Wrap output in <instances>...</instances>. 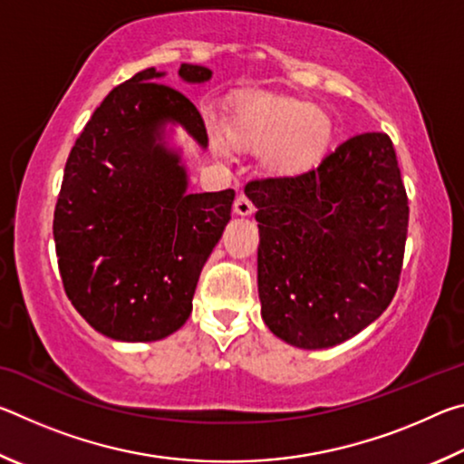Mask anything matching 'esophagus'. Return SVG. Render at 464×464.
Listing matches in <instances>:
<instances>
[{
	"label": "esophagus",
	"mask_w": 464,
	"mask_h": 464,
	"mask_svg": "<svg viewBox=\"0 0 464 464\" xmlns=\"http://www.w3.org/2000/svg\"><path fill=\"white\" fill-rule=\"evenodd\" d=\"M254 204H251V200L247 198V196H239L237 200H235V213H237L239 217H251L254 215Z\"/></svg>",
	"instance_id": "obj_1"
}]
</instances>
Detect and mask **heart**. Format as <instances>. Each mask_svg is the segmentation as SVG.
<instances>
[{
	"mask_svg": "<svg viewBox=\"0 0 464 464\" xmlns=\"http://www.w3.org/2000/svg\"><path fill=\"white\" fill-rule=\"evenodd\" d=\"M334 137V122L304 102L254 96L233 108L227 139L241 149H264L262 168L272 178H293L315 168ZM217 151L227 140L215 135Z\"/></svg>",
	"mask_w": 464,
	"mask_h": 464,
	"instance_id": "b5f03b06",
	"label": "heart"
}]
</instances>
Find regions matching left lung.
I'll list each match as a JSON object with an SVG mask.
<instances>
[{
    "label": "left lung",
    "mask_w": 464,
    "mask_h": 464,
    "mask_svg": "<svg viewBox=\"0 0 464 464\" xmlns=\"http://www.w3.org/2000/svg\"><path fill=\"white\" fill-rule=\"evenodd\" d=\"M256 204L257 293L270 332L303 350L342 343L397 293L405 186L389 135L343 140L317 168L246 186Z\"/></svg>",
    "instance_id": "left-lung-1"
}]
</instances>
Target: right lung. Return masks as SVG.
<instances>
[{"label": "right lung", "mask_w": 464, "mask_h": 464, "mask_svg": "<svg viewBox=\"0 0 464 464\" xmlns=\"http://www.w3.org/2000/svg\"><path fill=\"white\" fill-rule=\"evenodd\" d=\"M149 67L92 114L69 153L53 235L65 293L102 335L155 342L192 313L202 266L231 218L235 192H188L174 127L208 147L198 110ZM186 83L213 72L182 63Z\"/></svg>", "instance_id": "1"}]
</instances>
